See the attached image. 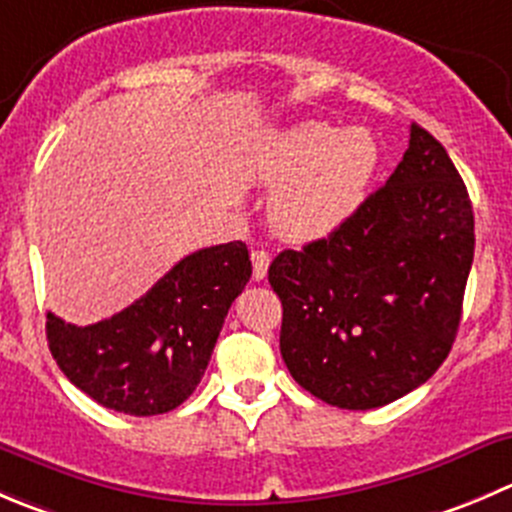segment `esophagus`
<instances>
[{"instance_id": "1", "label": "esophagus", "mask_w": 512, "mask_h": 512, "mask_svg": "<svg viewBox=\"0 0 512 512\" xmlns=\"http://www.w3.org/2000/svg\"><path fill=\"white\" fill-rule=\"evenodd\" d=\"M252 277L257 282L267 277V267H270V255L265 250H252Z\"/></svg>"}]
</instances>
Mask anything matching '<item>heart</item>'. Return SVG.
Masks as SVG:
<instances>
[{"label": "heart", "instance_id": "heart-1", "mask_svg": "<svg viewBox=\"0 0 512 512\" xmlns=\"http://www.w3.org/2000/svg\"><path fill=\"white\" fill-rule=\"evenodd\" d=\"M377 147L365 130L302 122L267 142L260 175L282 185L272 202V225L295 242L332 235L365 197Z\"/></svg>", "mask_w": 512, "mask_h": 512}]
</instances>
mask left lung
I'll return each mask as SVG.
<instances>
[{
	"label": "left lung",
	"instance_id": "obj_1",
	"mask_svg": "<svg viewBox=\"0 0 512 512\" xmlns=\"http://www.w3.org/2000/svg\"><path fill=\"white\" fill-rule=\"evenodd\" d=\"M473 252L465 182L413 122L390 180L332 235L280 252L267 270L297 385L342 410L380 408L420 388L455 342Z\"/></svg>",
	"mask_w": 512,
	"mask_h": 512
}]
</instances>
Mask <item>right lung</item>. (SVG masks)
I'll return each instance as SVG.
<instances>
[{
    "mask_svg": "<svg viewBox=\"0 0 512 512\" xmlns=\"http://www.w3.org/2000/svg\"><path fill=\"white\" fill-rule=\"evenodd\" d=\"M250 275L245 242L205 247L109 320L77 327L47 312L49 350L69 382L102 408L137 418L170 413L205 375Z\"/></svg>",
    "mask_w": 512,
    "mask_h": 512,
    "instance_id": "right-lung-1",
    "label": "right lung"
}]
</instances>
